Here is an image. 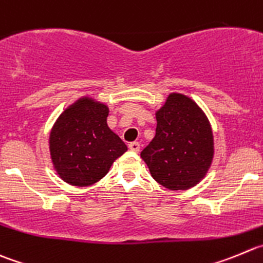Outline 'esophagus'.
<instances>
[{"label":"esophagus","instance_id":"1","mask_svg":"<svg viewBox=\"0 0 263 263\" xmlns=\"http://www.w3.org/2000/svg\"><path fill=\"white\" fill-rule=\"evenodd\" d=\"M129 148L133 152H139V149H141V144H139L138 142H132V143L129 144Z\"/></svg>","mask_w":263,"mask_h":263}]
</instances>
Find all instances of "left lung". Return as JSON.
Segmentation results:
<instances>
[{
	"label": "left lung",
	"instance_id": "1",
	"mask_svg": "<svg viewBox=\"0 0 263 263\" xmlns=\"http://www.w3.org/2000/svg\"><path fill=\"white\" fill-rule=\"evenodd\" d=\"M155 115L156 134L141 152L152 178L172 191L196 186L214 156L208 117L194 99L181 92H171Z\"/></svg>",
	"mask_w": 263,
	"mask_h": 263
}]
</instances>
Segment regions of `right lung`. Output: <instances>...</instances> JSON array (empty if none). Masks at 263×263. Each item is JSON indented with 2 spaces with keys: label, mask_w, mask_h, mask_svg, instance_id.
<instances>
[{
  "label": "right lung",
  "mask_w": 263,
  "mask_h": 263,
  "mask_svg": "<svg viewBox=\"0 0 263 263\" xmlns=\"http://www.w3.org/2000/svg\"><path fill=\"white\" fill-rule=\"evenodd\" d=\"M109 108L84 96L57 119L49 136L52 167L66 183L87 187L101 181L127 147L107 124Z\"/></svg>",
  "instance_id": "obj_1"
}]
</instances>
